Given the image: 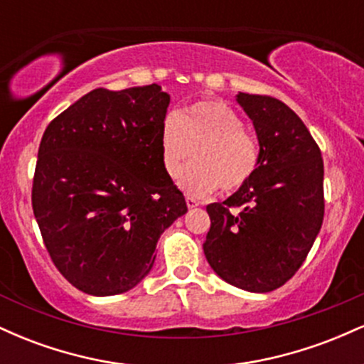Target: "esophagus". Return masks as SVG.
I'll list each match as a JSON object with an SVG mask.
<instances>
[{
    "instance_id": "obj_1",
    "label": "esophagus",
    "mask_w": 364,
    "mask_h": 364,
    "mask_svg": "<svg viewBox=\"0 0 364 364\" xmlns=\"http://www.w3.org/2000/svg\"><path fill=\"white\" fill-rule=\"evenodd\" d=\"M186 205H188V208H195V207H198L200 203L196 202L193 196H186Z\"/></svg>"
}]
</instances>
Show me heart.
<instances>
[{
  "label": "heart",
  "instance_id": "heart-1",
  "mask_svg": "<svg viewBox=\"0 0 364 364\" xmlns=\"http://www.w3.org/2000/svg\"><path fill=\"white\" fill-rule=\"evenodd\" d=\"M161 161L169 178H178L193 154L195 162L179 185L188 195H229L248 185L260 164L257 136L228 102L202 99L181 114L171 112L161 124Z\"/></svg>",
  "mask_w": 364,
  "mask_h": 364
}]
</instances>
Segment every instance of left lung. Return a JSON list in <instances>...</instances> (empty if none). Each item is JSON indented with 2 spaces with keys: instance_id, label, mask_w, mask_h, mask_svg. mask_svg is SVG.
I'll return each mask as SVG.
<instances>
[{
  "instance_id": "obj_1",
  "label": "left lung",
  "mask_w": 364,
  "mask_h": 364,
  "mask_svg": "<svg viewBox=\"0 0 364 364\" xmlns=\"http://www.w3.org/2000/svg\"><path fill=\"white\" fill-rule=\"evenodd\" d=\"M253 121L260 164L248 185L207 205L203 253L231 286L269 292L298 272L323 223V159L291 107L270 95L237 94Z\"/></svg>"
}]
</instances>
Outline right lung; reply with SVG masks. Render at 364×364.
I'll use <instances>...</instances> for the list:
<instances>
[{
	"instance_id": "right-lung-1",
	"label": "right lung",
	"mask_w": 364,
	"mask_h": 364,
	"mask_svg": "<svg viewBox=\"0 0 364 364\" xmlns=\"http://www.w3.org/2000/svg\"><path fill=\"white\" fill-rule=\"evenodd\" d=\"M169 99L157 83L95 89L46 128L32 208L53 263L82 292L135 287L164 229L188 212L161 161Z\"/></svg>"
}]
</instances>
